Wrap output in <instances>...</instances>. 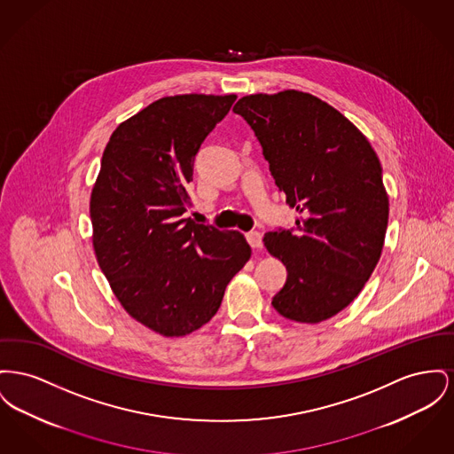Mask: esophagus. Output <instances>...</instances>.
<instances>
[{
    "label": "esophagus",
    "instance_id": "esophagus-1",
    "mask_svg": "<svg viewBox=\"0 0 454 454\" xmlns=\"http://www.w3.org/2000/svg\"><path fill=\"white\" fill-rule=\"evenodd\" d=\"M247 240H248V243H250L254 248H257V250L262 248V235H261L259 231H250V233H247Z\"/></svg>",
    "mask_w": 454,
    "mask_h": 454
}]
</instances>
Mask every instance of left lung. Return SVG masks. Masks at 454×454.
Returning a JSON list of instances; mask_svg holds the SVG:
<instances>
[{
  "label": "left lung",
  "instance_id": "8db88e82",
  "mask_svg": "<svg viewBox=\"0 0 454 454\" xmlns=\"http://www.w3.org/2000/svg\"><path fill=\"white\" fill-rule=\"evenodd\" d=\"M233 111L296 209L294 228L264 235L288 270L272 307L296 322L329 319L362 292L382 252L389 199L379 158L348 118L307 92L245 96Z\"/></svg>",
  "mask_w": 454,
  "mask_h": 454
}]
</instances>
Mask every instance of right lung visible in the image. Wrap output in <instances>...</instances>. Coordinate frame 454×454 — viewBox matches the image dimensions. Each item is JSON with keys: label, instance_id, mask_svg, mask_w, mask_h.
Returning a JSON list of instances; mask_svg holds the SVG:
<instances>
[{"label": "right lung", "instance_id": "1", "mask_svg": "<svg viewBox=\"0 0 454 454\" xmlns=\"http://www.w3.org/2000/svg\"><path fill=\"white\" fill-rule=\"evenodd\" d=\"M235 99H158L123 121L103 153L90 195L96 257L123 309L162 336L213 319L252 254L240 231L184 219L195 156Z\"/></svg>", "mask_w": 454, "mask_h": 454}]
</instances>
